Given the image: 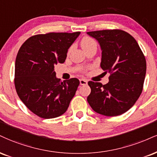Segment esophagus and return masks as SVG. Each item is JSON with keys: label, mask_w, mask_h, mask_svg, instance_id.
I'll return each instance as SVG.
<instances>
[{"label": "esophagus", "mask_w": 157, "mask_h": 157, "mask_svg": "<svg viewBox=\"0 0 157 157\" xmlns=\"http://www.w3.org/2000/svg\"><path fill=\"white\" fill-rule=\"evenodd\" d=\"M80 83L81 86H86V85H87V83H88V81L85 80V79H80Z\"/></svg>", "instance_id": "obj_1"}]
</instances>
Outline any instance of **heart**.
I'll use <instances>...</instances> for the list:
<instances>
[{"instance_id":"obj_1","label":"heart","mask_w":157,"mask_h":157,"mask_svg":"<svg viewBox=\"0 0 157 157\" xmlns=\"http://www.w3.org/2000/svg\"><path fill=\"white\" fill-rule=\"evenodd\" d=\"M94 44H96L95 41L90 37H84L83 39L81 40V47H82V48L83 49V50L89 48V47L92 46V45Z\"/></svg>"}]
</instances>
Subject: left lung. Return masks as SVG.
I'll use <instances>...</instances> for the list:
<instances>
[{
  "label": "left lung",
  "mask_w": 157,
  "mask_h": 157,
  "mask_svg": "<svg viewBox=\"0 0 157 157\" xmlns=\"http://www.w3.org/2000/svg\"><path fill=\"white\" fill-rule=\"evenodd\" d=\"M98 41L101 50L100 67L110 74L108 83L89 81L91 92L87 101L105 116H117L135 105L143 90L146 61L137 41L121 30L87 32Z\"/></svg>",
  "instance_id": "obj_1"
}]
</instances>
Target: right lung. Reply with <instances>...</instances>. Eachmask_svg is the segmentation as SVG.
Instances as JSON below:
<instances>
[{"label": "right lung", "mask_w": 157, "mask_h": 157, "mask_svg": "<svg viewBox=\"0 0 157 157\" xmlns=\"http://www.w3.org/2000/svg\"><path fill=\"white\" fill-rule=\"evenodd\" d=\"M80 34L49 33L33 36L18 51L15 60L14 85L21 101L32 113L42 118H53L67 110L80 81L60 82L55 65L63 63L68 49Z\"/></svg>", "instance_id": "obj_1"}]
</instances>
